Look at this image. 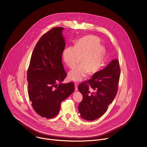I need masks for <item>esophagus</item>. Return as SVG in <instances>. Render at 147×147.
<instances>
[{
  "mask_svg": "<svg viewBox=\"0 0 147 147\" xmlns=\"http://www.w3.org/2000/svg\"><path fill=\"white\" fill-rule=\"evenodd\" d=\"M78 84L77 82H75L74 86H75V91H77L78 90Z\"/></svg>",
  "mask_w": 147,
  "mask_h": 147,
  "instance_id": "obj_1",
  "label": "esophagus"
}]
</instances>
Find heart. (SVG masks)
I'll use <instances>...</instances> for the list:
<instances>
[{
	"label": "heart",
	"instance_id": "b5f03b06",
	"mask_svg": "<svg viewBox=\"0 0 147 147\" xmlns=\"http://www.w3.org/2000/svg\"><path fill=\"white\" fill-rule=\"evenodd\" d=\"M99 39L88 35L79 39L74 47L66 48L63 53L65 63L70 68L80 64L68 73L70 80L79 81L84 78L90 72L95 73L99 69L103 57L105 49L99 45Z\"/></svg>",
	"mask_w": 147,
	"mask_h": 147
}]
</instances>
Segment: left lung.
Returning a JSON list of instances; mask_svg holds the SVG:
<instances>
[{
	"mask_svg": "<svg viewBox=\"0 0 147 147\" xmlns=\"http://www.w3.org/2000/svg\"><path fill=\"white\" fill-rule=\"evenodd\" d=\"M120 73L119 60L114 59L106 67L95 73L92 78L78 86V89L83 96L78 105L82 119L92 121L107 111L116 95ZM89 86L93 90L91 93Z\"/></svg>",
	"mask_w": 147,
	"mask_h": 147,
	"instance_id": "left-lung-1",
	"label": "left lung"
}]
</instances>
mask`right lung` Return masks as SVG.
<instances>
[{
	"label": "right lung",
	"mask_w": 147,
	"mask_h": 147,
	"mask_svg": "<svg viewBox=\"0 0 147 147\" xmlns=\"http://www.w3.org/2000/svg\"><path fill=\"white\" fill-rule=\"evenodd\" d=\"M63 30L55 27L42 36L33 51L27 71L32 107L38 115L47 119L56 116L61 102L74 91L73 82L61 83L67 75L61 61L66 45Z\"/></svg>",
	"instance_id": "1"
}]
</instances>
